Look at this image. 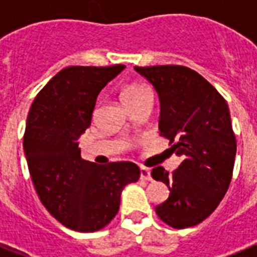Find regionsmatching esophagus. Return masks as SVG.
Instances as JSON below:
<instances>
[{"mask_svg": "<svg viewBox=\"0 0 257 257\" xmlns=\"http://www.w3.org/2000/svg\"><path fill=\"white\" fill-rule=\"evenodd\" d=\"M141 180H145V181L151 180V174H150V170H149V169L141 168Z\"/></svg>", "mask_w": 257, "mask_h": 257, "instance_id": "esophagus-1", "label": "esophagus"}]
</instances>
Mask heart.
<instances>
[{
  "label": "heart",
  "mask_w": 257,
  "mask_h": 257,
  "mask_svg": "<svg viewBox=\"0 0 257 257\" xmlns=\"http://www.w3.org/2000/svg\"><path fill=\"white\" fill-rule=\"evenodd\" d=\"M147 97H151V91L147 85L142 83H131L124 85L120 91V99L128 108H131L139 101L145 100Z\"/></svg>",
  "instance_id": "obj_1"
}]
</instances>
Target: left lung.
I'll use <instances>...</instances> for the list:
<instances>
[{"instance_id": "obj_1", "label": "left lung", "mask_w": 257, "mask_h": 257, "mask_svg": "<svg viewBox=\"0 0 257 257\" xmlns=\"http://www.w3.org/2000/svg\"><path fill=\"white\" fill-rule=\"evenodd\" d=\"M135 71L160 95V135L182 158L172 174L162 166L151 170V177L170 190L156 212L172 228L194 226L217 208L232 181L236 137L228 104L209 81L184 65Z\"/></svg>"}]
</instances>
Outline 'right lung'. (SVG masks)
I'll return each instance as SVG.
<instances>
[{
	"label": "right lung",
	"mask_w": 257,
	"mask_h": 257,
	"mask_svg": "<svg viewBox=\"0 0 257 257\" xmlns=\"http://www.w3.org/2000/svg\"><path fill=\"white\" fill-rule=\"evenodd\" d=\"M73 65L48 81L28 114L24 151L32 182L49 213L67 228L95 232L116 216L120 194L141 172L133 162L81 160L77 139L88 128L96 97L120 71Z\"/></svg>",
	"instance_id": "1"
}]
</instances>
